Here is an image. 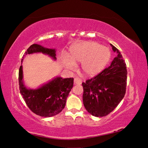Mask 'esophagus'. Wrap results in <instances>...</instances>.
Instances as JSON below:
<instances>
[{
	"label": "esophagus",
	"instance_id": "obj_1",
	"mask_svg": "<svg viewBox=\"0 0 148 148\" xmlns=\"http://www.w3.org/2000/svg\"><path fill=\"white\" fill-rule=\"evenodd\" d=\"M74 83L75 84H81L82 83V80L81 79H79V78H75L74 79Z\"/></svg>",
	"mask_w": 148,
	"mask_h": 148
}]
</instances>
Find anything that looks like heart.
<instances>
[{"mask_svg":"<svg viewBox=\"0 0 148 148\" xmlns=\"http://www.w3.org/2000/svg\"><path fill=\"white\" fill-rule=\"evenodd\" d=\"M70 59L64 58L63 64L68 69H73L74 62H82V69L89 77H93L103 70L110 59L111 53L108 47L96 42L86 41L71 47Z\"/></svg>","mask_w":148,"mask_h":148,"instance_id":"1","label":"heart"}]
</instances>
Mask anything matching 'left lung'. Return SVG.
Instances as JSON below:
<instances>
[{
  "label": "left lung",
  "mask_w": 148,
  "mask_h": 148,
  "mask_svg": "<svg viewBox=\"0 0 148 148\" xmlns=\"http://www.w3.org/2000/svg\"><path fill=\"white\" fill-rule=\"evenodd\" d=\"M117 53L110 65L92 78L83 83V102L85 109L95 117L110 114L123 99L126 92L127 70L121 53L110 44Z\"/></svg>",
  "instance_id": "obj_1"
}]
</instances>
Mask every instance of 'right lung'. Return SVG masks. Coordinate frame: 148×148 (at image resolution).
Masks as SVG:
<instances>
[{
  "mask_svg": "<svg viewBox=\"0 0 148 148\" xmlns=\"http://www.w3.org/2000/svg\"><path fill=\"white\" fill-rule=\"evenodd\" d=\"M55 49L44 47L39 44L31 45L25 53V56L34 53H42L56 60ZM23 59L21 60V63ZM23 66L19 69L18 82L21 95L29 109L38 115L44 117H52L64 109L66 98L73 86V78L57 77L36 89L26 88L23 82Z\"/></svg>",
  "mask_w": 148,
  "mask_h": 148,
  "instance_id": "1",
  "label": "right lung"
}]
</instances>
